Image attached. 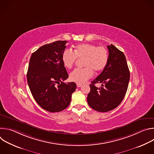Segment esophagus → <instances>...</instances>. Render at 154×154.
<instances>
[{"label": "esophagus", "instance_id": "1", "mask_svg": "<svg viewBox=\"0 0 154 154\" xmlns=\"http://www.w3.org/2000/svg\"><path fill=\"white\" fill-rule=\"evenodd\" d=\"M82 86V84H79V83H77V86L78 87V88H80V87H81Z\"/></svg>", "mask_w": 154, "mask_h": 154}]
</instances>
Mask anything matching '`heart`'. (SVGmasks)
Returning <instances> with one entry per match:
<instances>
[{
	"instance_id": "b5f03b06",
	"label": "heart",
	"mask_w": 154,
	"mask_h": 154,
	"mask_svg": "<svg viewBox=\"0 0 154 154\" xmlns=\"http://www.w3.org/2000/svg\"><path fill=\"white\" fill-rule=\"evenodd\" d=\"M84 59L83 69H75L69 74L71 81L77 83H85L96 73L103 71L108 63L107 50L103 46L83 43L77 45L74 52L69 49L65 50L62 54V62L66 68H71L77 59Z\"/></svg>"
}]
</instances>
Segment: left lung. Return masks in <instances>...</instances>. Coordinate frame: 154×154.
I'll use <instances>...</instances> for the list:
<instances>
[{
  "instance_id": "obj_1",
  "label": "left lung",
  "mask_w": 154,
  "mask_h": 154,
  "mask_svg": "<svg viewBox=\"0 0 154 154\" xmlns=\"http://www.w3.org/2000/svg\"><path fill=\"white\" fill-rule=\"evenodd\" d=\"M108 60L105 69L90 85L87 101L93 109L107 112L116 108L122 101L127 90L130 71L122 52L113 45L107 46ZM101 83L97 88L96 83Z\"/></svg>"
}]
</instances>
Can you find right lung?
Segmentation results:
<instances>
[{
  "label": "right lung",
  "mask_w": 154,
  "mask_h": 154,
  "mask_svg": "<svg viewBox=\"0 0 154 154\" xmlns=\"http://www.w3.org/2000/svg\"><path fill=\"white\" fill-rule=\"evenodd\" d=\"M66 41L44 45L30 57L27 74V83L38 104L49 112H58L70 104L76 89L74 82H63L68 74L62 62Z\"/></svg>",
  "instance_id": "add662e5"
}]
</instances>
